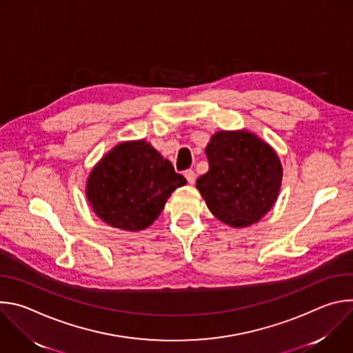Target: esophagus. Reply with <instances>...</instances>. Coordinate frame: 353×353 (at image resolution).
I'll return each mask as SVG.
<instances>
[{
	"label": "esophagus",
	"instance_id": "1",
	"mask_svg": "<svg viewBox=\"0 0 353 353\" xmlns=\"http://www.w3.org/2000/svg\"><path fill=\"white\" fill-rule=\"evenodd\" d=\"M184 176H185V179H187V181H188L190 184H194V183H195V172H194V170H191V169L185 170V172H184Z\"/></svg>",
	"mask_w": 353,
	"mask_h": 353
}]
</instances>
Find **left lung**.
<instances>
[{
  "instance_id": "8db88e82",
  "label": "left lung",
  "mask_w": 353,
  "mask_h": 353,
  "mask_svg": "<svg viewBox=\"0 0 353 353\" xmlns=\"http://www.w3.org/2000/svg\"><path fill=\"white\" fill-rule=\"evenodd\" d=\"M205 154L210 170L196 188L223 223L244 228L259 222L276 201L282 166L272 148L247 131L216 132Z\"/></svg>"
}]
</instances>
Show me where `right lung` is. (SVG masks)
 I'll list each match as a JSON object with an SVG mask.
<instances>
[{
	"mask_svg": "<svg viewBox=\"0 0 353 353\" xmlns=\"http://www.w3.org/2000/svg\"><path fill=\"white\" fill-rule=\"evenodd\" d=\"M185 183L168 159L141 139L117 145L94 166L86 196L100 219L134 232L152 223L172 191Z\"/></svg>",
	"mask_w": 353,
	"mask_h": 353,
	"instance_id": "right-lung-1",
	"label": "right lung"
}]
</instances>
